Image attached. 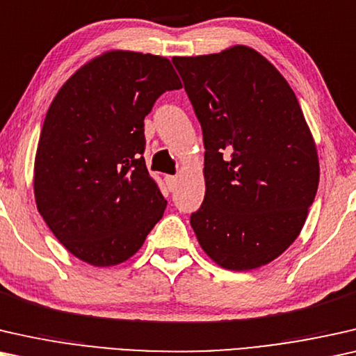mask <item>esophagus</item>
<instances>
[{"label": "esophagus", "instance_id": "34e87169", "mask_svg": "<svg viewBox=\"0 0 356 356\" xmlns=\"http://www.w3.org/2000/svg\"><path fill=\"white\" fill-rule=\"evenodd\" d=\"M164 180H166L168 188L171 190V192H174V190H176V187H177V177L176 176H166V177H164Z\"/></svg>", "mask_w": 356, "mask_h": 356}]
</instances>
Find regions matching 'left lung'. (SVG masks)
Here are the masks:
<instances>
[{"mask_svg": "<svg viewBox=\"0 0 356 356\" xmlns=\"http://www.w3.org/2000/svg\"><path fill=\"white\" fill-rule=\"evenodd\" d=\"M203 130L204 200L190 224L221 268L271 263L298 237L319 161L293 90L253 48L172 58Z\"/></svg>", "mask_w": 356, "mask_h": 356, "instance_id": "8db88e82", "label": "left lung"}]
</instances>
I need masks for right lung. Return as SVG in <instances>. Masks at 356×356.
Here are the masks:
<instances>
[{
	"label": "right lung",
	"instance_id": "obj_1",
	"mask_svg": "<svg viewBox=\"0 0 356 356\" xmlns=\"http://www.w3.org/2000/svg\"><path fill=\"white\" fill-rule=\"evenodd\" d=\"M182 87L169 59L114 49L59 88L44 118L33 168L38 213L74 257L124 263L142 247L168 202L143 159V119Z\"/></svg>",
	"mask_w": 356,
	"mask_h": 356
}]
</instances>
